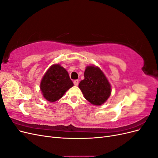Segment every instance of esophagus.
I'll list each match as a JSON object with an SVG mask.
<instances>
[{"mask_svg": "<svg viewBox=\"0 0 158 158\" xmlns=\"http://www.w3.org/2000/svg\"><path fill=\"white\" fill-rule=\"evenodd\" d=\"M78 84H79V80H75L74 81V84L75 85H78Z\"/></svg>", "mask_w": 158, "mask_h": 158, "instance_id": "obj_1", "label": "esophagus"}]
</instances>
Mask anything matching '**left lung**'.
Returning <instances> with one entry per match:
<instances>
[{
  "mask_svg": "<svg viewBox=\"0 0 158 158\" xmlns=\"http://www.w3.org/2000/svg\"><path fill=\"white\" fill-rule=\"evenodd\" d=\"M78 86L84 98L95 106H100L106 102L111 92V85L106 76L94 66H87L84 72V79Z\"/></svg>",
  "mask_w": 158,
  "mask_h": 158,
  "instance_id": "left-lung-1",
  "label": "left lung"
}]
</instances>
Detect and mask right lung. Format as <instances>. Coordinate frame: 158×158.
I'll return each mask as SVG.
<instances>
[{"instance_id":"add662e5","label":"right lung","mask_w":158,"mask_h":158,"mask_svg":"<svg viewBox=\"0 0 158 158\" xmlns=\"http://www.w3.org/2000/svg\"><path fill=\"white\" fill-rule=\"evenodd\" d=\"M74 85L68 72L60 65L53 64L42 78L40 88L44 97L50 102H56Z\"/></svg>"}]
</instances>
